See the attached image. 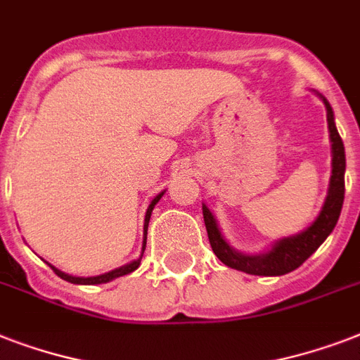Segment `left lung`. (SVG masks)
<instances>
[{
  "mask_svg": "<svg viewBox=\"0 0 360 360\" xmlns=\"http://www.w3.org/2000/svg\"><path fill=\"white\" fill-rule=\"evenodd\" d=\"M323 98L325 108H327V123H329L330 141H333V175H330L329 192H327V198H325V203L319 211L318 219L301 233L276 240L271 250L257 254V256H250V254L237 252L236 248L228 245V240L220 233L213 213L203 203V220H205L211 248L220 262L228 267L248 274H257V276H280V274L291 273L297 267H301L302 263L318 250L319 245L330 236V231L335 230L338 217H340L342 203H344V191H346L344 188L346 153H344V141L336 130L333 108L327 103V98Z\"/></svg>",
  "mask_w": 360,
  "mask_h": 360,
  "instance_id": "8db88e82",
  "label": "left lung"
}]
</instances>
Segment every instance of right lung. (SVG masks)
<instances>
[{"instance_id":"1","label":"right lung","mask_w":360,"mask_h":360,"mask_svg":"<svg viewBox=\"0 0 360 360\" xmlns=\"http://www.w3.org/2000/svg\"><path fill=\"white\" fill-rule=\"evenodd\" d=\"M164 196V192H160L158 196L153 198V202L149 203V207H147V213H146V222H143V230H146V237H143V248H141V256H143V250H146V239H147V226H149V219H151V213L153 209H155V205L158 203V200ZM141 256L138 257V259H134V262L127 263V265H123V267L120 269H114V271H110V273H104V274H98V276H87V278H84V276H72V274H67L63 273V271H59V269H56L53 265H50L52 267V271L56 274H58L59 278L67 280V282H70V284H104V282H110V280L117 278V276H123V274H129L132 273V271H136V269L140 267V262H141Z\"/></svg>"}]
</instances>
